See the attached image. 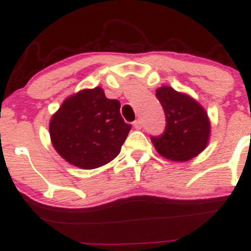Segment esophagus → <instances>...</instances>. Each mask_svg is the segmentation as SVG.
<instances>
[{
	"mask_svg": "<svg viewBox=\"0 0 251 251\" xmlns=\"http://www.w3.org/2000/svg\"><path fill=\"white\" fill-rule=\"evenodd\" d=\"M133 127L136 128V130H141L142 127V121L138 119V120H136L135 123H133Z\"/></svg>",
	"mask_w": 251,
	"mask_h": 251,
	"instance_id": "1",
	"label": "esophagus"
}]
</instances>
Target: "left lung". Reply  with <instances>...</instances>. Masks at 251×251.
<instances>
[{"label":"left lung","instance_id":"obj_1","mask_svg":"<svg viewBox=\"0 0 251 251\" xmlns=\"http://www.w3.org/2000/svg\"><path fill=\"white\" fill-rule=\"evenodd\" d=\"M155 96L166 116L165 131L151 137L156 151L173 161L193 159L206 148L210 138V120L205 109L194 98L161 86Z\"/></svg>","mask_w":251,"mask_h":251}]
</instances>
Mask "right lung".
Listing matches in <instances>:
<instances>
[{"label": "right lung", "mask_w": 251, "mask_h": 251, "mask_svg": "<svg viewBox=\"0 0 251 251\" xmlns=\"http://www.w3.org/2000/svg\"><path fill=\"white\" fill-rule=\"evenodd\" d=\"M130 130V124L121 118L120 102L108 100L102 87L68 97L50 121V142L57 153L85 170L115 159Z\"/></svg>", "instance_id": "add662e5"}]
</instances>
